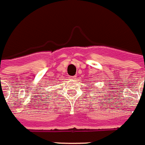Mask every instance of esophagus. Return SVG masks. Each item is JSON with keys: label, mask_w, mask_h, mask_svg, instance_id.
Wrapping results in <instances>:
<instances>
[{"label": "esophagus", "mask_w": 145, "mask_h": 145, "mask_svg": "<svg viewBox=\"0 0 145 145\" xmlns=\"http://www.w3.org/2000/svg\"><path fill=\"white\" fill-rule=\"evenodd\" d=\"M69 79H75L76 76H69Z\"/></svg>", "instance_id": "34e87169"}]
</instances>
